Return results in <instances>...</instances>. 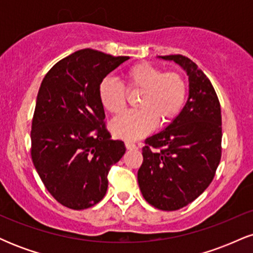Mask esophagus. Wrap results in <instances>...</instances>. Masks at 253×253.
Returning <instances> with one entry per match:
<instances>
[{
  "label": "esophagus",
  "instance_id": "1",
  "mask_svg": "<svg viewBox=\"0 0 253 253\" xmlns=\"http://www.w3.org/2000/svg\"><path fill=\"white\" fill-rule=\"evenodd\" d=\"M125 145H126L127 150H134V149H136V144L134 143V141H132V140H126V141H125Z\"/></svg>",
  "mask_w": 253,
  "mask_h": 253
}]
</instances>
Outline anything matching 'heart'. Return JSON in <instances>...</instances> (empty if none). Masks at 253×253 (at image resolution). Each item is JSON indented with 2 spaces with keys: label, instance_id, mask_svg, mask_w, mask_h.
Instances as JSON below:
<instances>
[{
  "label": "heart",
  "instance_id": "1",
  "mask_svg": "<svg viewBox=\"0 0 253 253\" xmlns=\"http://www.w3.org/2000/svg\"><path fill=\"white\" fill-rule=\"evenodd\" d=\"M125 88L112 78H104L98 86V98L110 114H119L127 104V91H140L136 106L112 123L115 135L126 140L140 138L158 124L172 123L181 114L187 100L188 86L178 71H164L147 62L129 66L124 74Z\"/></svg>",
  "mask_w": 253,
  "mask_h": 253
}]
</instances>
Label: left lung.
Instances as JSON below:
<instances>
[{"mask_svg": "<svg viewBox=\"0 0 253 253\" xmlns=\"http://www.w3.org/2000/svg\"><path fill=\"white\" fill-rule=\"evenodd\" d=\"M173 60L189 76V97L181 114L145 140L138 183L144 199L162 211H177L197 199L215 176L221 159V108L211 81L193 60Z\"/></svg>", "mask_w": 253, "mask_h": 253, "instance_id": "8db88e82", "label": "left lung"}]
</instances>
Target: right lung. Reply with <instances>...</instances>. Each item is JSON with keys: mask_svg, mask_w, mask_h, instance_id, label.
<instances>
[{"mask_svg": "<svg viewBox=\"0 0 253 253\" xmlns=\"http://www.w3.org/2000/svg\"><path fill=\"white\" fill-rule=\"evenodd\" d=\"M128 58L84 48L54 64L39 88L32 161L48 193L71 210H85L103 199L110 168L126 151L107 129L98 86Z\"/></svg>", "mask_w": 253, "mask_h": 253, "instance_id": "right-lung-1", "label": "right lung"}]
</instances>
